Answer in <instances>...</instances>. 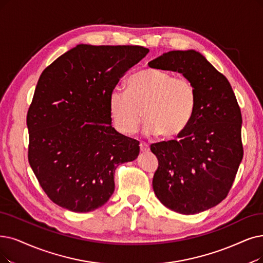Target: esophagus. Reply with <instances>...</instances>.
<instances>
[{
  "label": "esophagus",
  "instance_id": "obj_1",
  "mask_svg": "<svg viewBox=\"0 0 263 263\" xmlns=\"http://www.w3.org/2000/svg\"><path fill=\"white\" fill-rule=\"evenodd\" d=\"M139 145H140V150H141L142 152H148V151L150 150V146H149V144L146 143V142L141 141Z\"/></svg>",
  "mask_w": 263,
  "mask_h": 263
}]
</instances>
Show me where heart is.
<instances>
[{
	"label": "heart",
	"instance_id": "obj_1",
	"mask_svg": "<svg viewBox=\"0 0 263 263\" xmlns=\"http://www.w3.org/2000/svg\"><path fill=\"white\" fill-rule=\"evenodd\" d=\"M196 99L195 87L189 79L144 69L127 79L126 90L114 88L110 91L108 109L114 127L123 135L137 132L144 114L148 120L144 126L146 134L173 138L190 123Z\"/></svg>",
	"mask_w": 263,
	"mask_h": 263
}]
</instances>
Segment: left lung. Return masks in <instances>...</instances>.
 Returning a JSON list of instances; mask_svg holds the SVG:
<instances>
[{
  "label": "left lung",
  "instance_id": "obj_1",
  "mask_svg": "<svg viewBox=\"0 0 263 263\" xmlns=\"http://www.w3.org/2000/svg\"><path fill=\"white\" fill-rule=\"evenodd\" d=\"M149 67L182 73L196 90V107L178 140L151 144L159 160L153 190L167 208L183 215L222 202L243 159L241 114L227 78L195 50H172Z\"/></svg>",
  "mask_w": 263,
  "mask_h": 263
}]
</instances>
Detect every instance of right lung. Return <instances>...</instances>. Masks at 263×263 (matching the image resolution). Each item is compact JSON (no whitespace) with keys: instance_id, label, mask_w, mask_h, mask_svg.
Instances as JSON below:
<instances>
[{"instance_id":"add662e5","label":"right lung","mask_w":263,"mask_h":263,"mask_svg":"<svg viewBox=\"0 0 263 263\" xmlns=\"http://www.w3.org/2000/svg\"><path fill=\"white\" fill-rule=\"evenodd\" d=\"M148 52L137 45L80 44L42 72L27 114L28 160L60 207H101L114 192L117 167L138 156L139 141L112 127L108 98Z\"/></svg>"}]
</instances>
